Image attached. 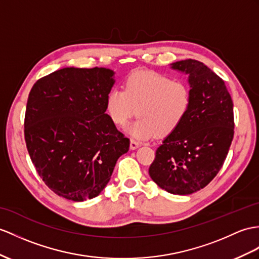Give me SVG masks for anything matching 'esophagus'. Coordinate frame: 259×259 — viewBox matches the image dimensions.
I'll return each instance as SVG.
<instances>
[{
  "label": "esophagus",
  "mask_w": 259,
  "mask_h": 259,
  "mask_svg": "<svg viewBox=\"0 0 259 259\" xmlns=\"http://www.w3.org/2000/svg\"><path fill=\"white\" fill-rule=\"evenodd\" d=\"M141 145H142L141 142L134 140V138H131V149H136L137 147H140Z\"/></svg>",
  "instance_id": "34e87169"
}]
</instances>
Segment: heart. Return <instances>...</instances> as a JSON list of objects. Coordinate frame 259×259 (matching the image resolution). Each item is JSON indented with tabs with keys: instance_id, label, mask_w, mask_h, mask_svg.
<instances>
[{
	"instance_id": "1",
	"label": "heart",
	"mask_w": 259,
	"mask_h": 259,
	"mask_svg": "<svg viewBox=\"0 0 259 259\" xmlns=\"http://www.w3.org/2000/svg\"><path fill=\"white\" fill-rule=\"evenodd\" d=\"M190 108L191 89L187 82L143 70L128 75L124 90L112 89L105 102L106 113L115 125L123 126L136 113L140 115L128 132L141 140L171 134Z\"/></svg>"
}]
</instances>
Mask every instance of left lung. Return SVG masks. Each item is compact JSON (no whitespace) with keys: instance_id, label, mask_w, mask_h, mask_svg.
Masks as SVG:
<instances>
[{"instance_id":"1","label":"left lung","mask_w":259,"mask_h":259,"mask_svg":"<svg viewBox=\"0 0 259 259\" xmlns=\"http://www.w3.org/2000/svg\"><path fill=\"white\" fill-rule=\"evenodd\" d=\"M189 75L191 108L179 127L156 150L149 176L163 190L191 194L215 177L234 136L233 101L224 81L193 59L171 64Z\"/></svg>"}]
</instances>
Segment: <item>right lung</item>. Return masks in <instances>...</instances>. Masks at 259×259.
<instances>
[{
    "mask_svg": "<svg viewBox=\"0 0 259 259\" xmlns=\"http://www.w3.org/2000/svg\"><path fill=\"white\" fill-rule=\"evenodd\" d=\"M106 68H62L40 78L29 92L24 134L31 162L59 197L96 198L111 179L130 140L106 114L114 84Z\"/></svg>",
    "mask_w": 259,
    "mask_h": 259,
    "instance_id": "1",
    "label": "right lung"
}]
</instances>
